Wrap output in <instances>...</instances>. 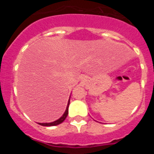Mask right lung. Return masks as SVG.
Masks as SVG:
<instances>
[{
  "instance_id": "add662e5",
  "label": "right lung",
  "mask_w": 154,
  "mask_h": 154,
  "mask_svg": "<svg viewBox=\"0 0 154 154\" xmlns=\"http://www.w3.org/2000/svg\"><path fill=\"white\" fill-rule=\"evenodd\" d=\"M69 103H70V98L69 99V102H68V105H67V107H66V109H65V112H64L63 115L61 116L60 118L57 120L54 121V122H51V123H38L39 125L41 126H57V125L60 124L63 122L64 120L65 119V118L67 117L68 114H69Z\"/></svg>"
}]
</instances>
